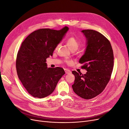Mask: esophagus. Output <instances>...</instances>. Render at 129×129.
Returning <instances> with one entry per match:
<instances>
[{
  "instance_id": "obj_1",
  "label": "esophagus",
  "mask_w": 129,
  "mask_h": 129,
  "mask_svg": "<svg viewBox=\"0 0 129 129\" xmlns=\"http://www.w3.org/2000/svg\"><path fill=\"white\" fill-rule=\"evenodd\" d=\"M64 71H65V73H66V74H70V73H71V71H70V70H68V69H64Z\"/></svg>"
}]
</instances>
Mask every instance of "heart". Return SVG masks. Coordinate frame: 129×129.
<instances>
[{"label":"heart","instance_id":"b5f03b06","mask_svg":"<svg viewBox=\"0 0 129 129\" xmlns=\"http://www.w3.org/2000/svg\"><path fill=\"white\" fill-rule=\"evenodd\" d=\"M66 42L67 45L68 46V47L70 49V50H71L72 51H76V50L78 49V48L79 46V43L78 41L74 37H69L66 40ZM59 45V44H57L55 48V51H56L58 49ZM65 63L67 64H70L71 63V61L69 60H65Z\"/></svg>","mask_w":129,"mask_h":129}]
</instances>
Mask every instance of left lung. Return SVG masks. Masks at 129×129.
<instances>
[{
  "instance_id": "left-lung-1",
  "label": "left lung",
  "mask_w": 129,
  "mask_h": 129,
  "mask_svg": "<svg viewBox=\"0 0 129 129\" xmlns=\"http://www.w3.org/2000/svg\"><path fill=\"white\" fill-rule=\"evenodd\" d=\"M87 39V47L79 63L87 72L85 74L73 71L75 76L73 89L85 99L96 97L102 92L111 78L114 57L110 41L102 34L93 30L82 31Z\"/></svg>"
}]
</instances>
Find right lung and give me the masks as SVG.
<instances>
[{
  "label": "right lung",
  "mask_w": 129,
  "mask_h": 129,
  "mask_svg": "<svg viewBox=\"0 0 129 129\" xmlns=\"http://www.w3.org/2000/svg\"><path fill=\"white\" fill-rule=\"evenodd\" d=\"M68 30L67 26L59 30L40 29L30 34L22 43L16 58L17 75L34 97L43 98L50 95L65 74L61 67L47 68L46 59L53 55Z\"/></svg>",
  "instance_id": "right-lung-1"
}]
</instances>
